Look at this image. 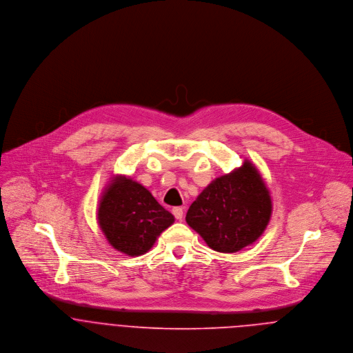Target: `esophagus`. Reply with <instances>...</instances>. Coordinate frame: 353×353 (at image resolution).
Returning a JSON list of instances; mask_svg holds the SVG:
<instances>
[{"mask_svg":"<svg viewBox=\"0 0 353 353\" xmlns=\"http://www.w3.org/2000/svg\"><path fill=\"white\" fill-rule=\"evenodd\" d=\"M172 214L175 216L176 220L182 221V219H183V209L181 206H175V208H172Z\"/></svg>","mask_w":353,"mask_h":353,"instance_id":"1","label":"esophagus"}]
</instances>
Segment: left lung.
<instances>
[{
    "label": "left lung",
    "instance_id": "obj_1",
    "mask_svg": "<svg viewBox=\"0 0 353 353\" xmlns=\"http://www.w3.org/2000/svg\"><path fill=\"white\" fill-rule=\"evenodd\" d=\"M270 216L269 189L246 160L202 190L186 213V223L214 252H236L263 234Z\"/></svg>",
    "mask_w": 353,
    "mask_h": 353
}]
</instances>
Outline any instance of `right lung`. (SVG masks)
<instances>
[{
  "label": "right lung",
  "mask_w": 353,
  "mask_h": 353,
  "mask_svg": "<svg viewBox=\"0 0 353 353\" xmlns=\"http://www.w3.org/2000/svg\"><path fill=\"white\" fill-rule=\"evenodd\" d=\"M174 216L139 182L117 175L105 188L98 208V223L118 252L139 256L151 250Z\"/></svg>",
  "instance_id": "1"
}]
</instances>
